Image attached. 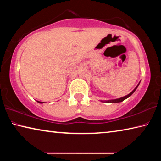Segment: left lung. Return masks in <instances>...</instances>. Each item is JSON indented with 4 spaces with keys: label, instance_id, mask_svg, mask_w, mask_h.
<instances>
[{
    "label": "left lung",
    "instance_id": "8db88e82",
    "mask_svg": "<svg viewBox=\"0 0 161 161\" xmlns=\"http://www.w3.org/2000/svg\"><path fill=\"white\" fill-rule=\"evenodd\" d=\"M139 84H140V82L138 83V84L137 86H136V88L133 89V90L130 92V94H129L128 95H126V96H125V97H121V98H119V99H112V100H108V101H102V102H107V103H119V102H123L124 100H125L126 99H127V98H129L130 96H131V95L133 94V92H134L135 91H136V89H137V87L138 86V85H139Z\"/></svg>",
    "mask_w": 161,
    "mask_h": 161
}]
</instances>
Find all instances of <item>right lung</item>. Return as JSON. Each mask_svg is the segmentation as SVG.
<instances>
[{
    "mask_svg": "<svg viewBox=\"0 0 161 161\" xmlns=\"http://www.w3.org/2000/svg\"><path fill=\"white\" fill-rule=\"evenodd\" d=\"M39 102V103H42L43 102Z\"/></svg>",
    "mask_w": 161,
    "mask_h": 161,
    "instance_id": "right-lung-1",
    "label": "right lung"
}]
</instances>
